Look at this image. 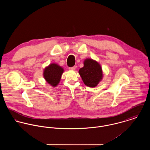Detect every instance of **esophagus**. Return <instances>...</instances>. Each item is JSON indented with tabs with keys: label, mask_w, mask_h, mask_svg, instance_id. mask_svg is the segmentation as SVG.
Wrapping results in <instances>:
<instances>
[{
	"label": "esophagus",
	"mask_w": 150,
	"mask_h": 150,
	"mask_svg": "<svg viewBox=\"0 0 150 150\" xmlns=\"http://www.w3.org/2000/svg\"><path fill=\"white\" fill-rule=\"evenodd\" d=\"M76 66H73V67H69V70H74L76 69Z\"/></svg>",
	"instance_id": "obj_1"
}]
</instances>
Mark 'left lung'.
<instances>
[{"label":"left lung","instance_id":"obj_1","mask_svg":"<svg viewBox=\"0 0 150 150\" xmlns=\"http://www.w3.org/2000/svg\"><path fill=\"white\" fill-rule=\"evenodd\" d=\"M86 86L95 87L102 80L103 77L100 65L92 59H86L84 62V67L79 71Z\"/></svg>","mask_w":150,"mask_h":150}]
</instances>
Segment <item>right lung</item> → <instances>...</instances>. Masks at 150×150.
I'll list each match as a JSON object with an SVG mask.
<instances>
[{"label":"right lung","instance_id":"right-lung-1","mask_svg":"<svg viewBox=\"0 0 150 150\" xmlns=\"http://www.w3.org/2000/svg\"><path fill=\"white\" fill-rule=\"evenodd\" d=\"M63 72L62 67L56 64H51L45 68L43 76L48 84L55 87L59 84Z\"/></svg>","mask_w":150,"mask_h":150}]
</instances>
